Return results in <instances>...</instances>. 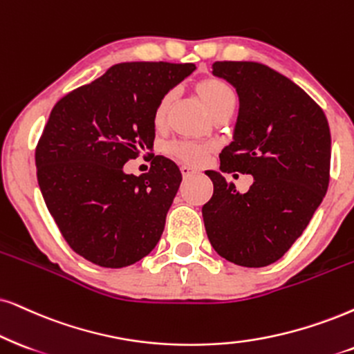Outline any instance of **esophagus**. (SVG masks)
I'll list each match as a JSON object with an SVG mask.
<instances>
[{"mask_svg":"<svg viewBox=\"0 0 354 354\" xmlns=\"http://www.w3.org/2000/svg\"><path fill=\"white\" fill-rule=\"evenodd\" d=\"M181 173H183V176L185 178H187V176H191V174H194L196 173V169L194 168H191L189 165H181Z\"/></svg>","mask_w":354,"mask_h":354,"instance_id":"obj_1","label":"esophagus"}]
</instances>
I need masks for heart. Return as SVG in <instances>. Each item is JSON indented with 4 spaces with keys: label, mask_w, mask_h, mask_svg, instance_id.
<instances>
[{
    "label": "heart",
    "mask_w": 354,
    "mask_h": 354,
    "mask_svg": "<svg viewBox=\"0 0 354 354\" xmlns=\"http://www.w3.org/2000/svg\"><path fill=\"white\" fill-rule=\"evenodd\" d=\"M196 91L203 101L205 109H207L209 114H214L218 109H223V107H235L236 104V93L235 89L232 88L225 80L221 78H207L203 80L198 86H196ZM173 93H167L162 100L158 101L155 111H153V125L156 129H162L165 125V120H167L168 107L171 104ZM168 151L173 156H176L178 160L185 163L196 165L203 160L205 147L196 145V144H185V142H180V144H173L168 147Z\"/></svg>",
    "instance_id": "obj_1"
}]
</instances>
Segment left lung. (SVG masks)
Returning a JSON list of instances; mask_svg holds the SVG:
<instances>
[{
	"instance_id": "left-lung-1",
	"label": "left lung",
	"mask_w": 354,
	"mask_h": 354,
	"mask_svg": "<svg viewBox=\"0 0 354 354\" xmlns=\"http://www.w3.org/2000/svg\"><path fill=\"white\" fill-rule=\"evenodd\" d=\"M212 73L236 89L234 140L221 171L207 169L214 194L203 207L214 250L245 268L277 261L310 222L328 189L332 137L324 111L284 75L257 62H216ZM252 174L240 195L222 172Z\"/></svg>"
}]
</instances>
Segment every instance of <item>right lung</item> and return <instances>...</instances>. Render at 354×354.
<instances>
[{"label":"right lung","mask_w":354,"mask_h":354,"mask_svg":"<svg viewBox=\"0 0 354 354\" xmlns=\"http://www.w3.org/2000/svg\"><path fill=\"white\" fill-rule=\"evenodd\" d=\"M194 70V64L125 62L53 106L35 149L37 181L80 257L124 268L156 247L181 171L162 155L140 176L124 165L153 147L156 104Z\"/></svg>","instance_id":"add662e5"}]
</instances>
